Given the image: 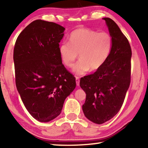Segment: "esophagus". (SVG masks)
Returning a JSON list of instances; mask_svg holds the SVG:
<instances>
[{"mask_svg": "<svg viewBox=\"0 0 148 148\" xmlns=\"http://www.w3.org/2000/svg\"><path fill=\"white\" fill-rule=\"evenodd\" d=\"M76 83L77 86H79V78L78 77H76Z\"/></svg>", "mask_w": 148, "mask_h": 148, "instance_id": "34e87169", "label": "esophagus"}]
</instances>
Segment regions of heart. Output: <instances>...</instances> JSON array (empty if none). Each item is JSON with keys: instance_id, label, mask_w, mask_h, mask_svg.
<instances>
[{"instance_id": "obj_1", "label": "heart", "mask_w": 148, "mask_h": 148, "mask_svg": "<svg viewBox=\"0 0 148 148\" xmlns=\"http://www.w3.org/2000/svg\"><path fill=\"white\" fill-rule=\"evenodd\" d=\"M112 48V38L105 32L81 28L74 30L69 36V42H62L59 47L63 63L72 67L79 53V61L72 71L83 75L89 71H98L108 59Z\"/></svg>"}]
</instances>
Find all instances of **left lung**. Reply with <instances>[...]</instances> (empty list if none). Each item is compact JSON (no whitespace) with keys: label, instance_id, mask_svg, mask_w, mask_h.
<instances>
[{"label":"left lung","instance_id":"1","mask_svg":"<svg viewBox=\"0 0 148 148\" xmlns=\"http://www.w3.org/2000/svg\"><path fill=\"white\" fill-rule=\"evenodd\" d=\"M112 38L108 59L94 74L82 77L86 94L84 114L94 123L102 124L118 113L131 83V48L128 40L112 19L104 17Z\"/></svg>","mask_w":148,"mask_h":148}]
</instances>
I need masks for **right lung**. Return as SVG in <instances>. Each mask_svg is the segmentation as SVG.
Returning a JSON list of instances; mask_svg holds the SVG:
<instances>
[{"label": "right lung", "instance_id": "add662e5", "mask_svg": "<svg viewBox=\"0 0 148 148\" xmlns=\"http://www.w3.org/2000/svg\"><path fill=\"white\" fill-rule=\"evenodd\" d=\"M65 29L41 19L32 21L17 37L14 49L17 89L29 114L49 122L61 114L76 87L59 52Z\"/></svg>", "mask_w": 148, "mask_h": 148}]
</instances>
